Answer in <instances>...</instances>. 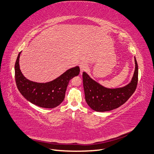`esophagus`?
Masks as SVG:
<instances>
[{
	"mask_svg": "<svg viewBox=\"0 0 154 154\" xmlns=\"http://www.w3.org/2000/svg\"><path fill=\"white\" fill-rule=\"evenodd\" d=\"M88 68V65L87 64L85 63H82L80 64V71H81V73H82L84 71L86 70Z\"/></svg>",
	"mask_w": 154,
	"mask_h": 154,
	"instance_id": "1",
	"label": "esophagus"
}]
</instances>
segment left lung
Instances as JSON below:
<instances>
[{"label":"left lung","mask_w":154,"mask_h":154,"mask_svg":"<svg viewBox=\"0 0 154 154\" xmlns=\"http://www.w3.org/2000/svg\"><path fill=\"white\" fill-rule=\"evenodd\" d=\"M135 70L131 82L122 88L110 89L101 86L84 72L83 86L86 103L97 112L111 111L123 105L135 91L138 84V67L134 57Z\"/></svg>","instance_id":"left-lung-1"}]
</instances>
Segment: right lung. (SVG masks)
Wrapping results in <instances>:
<instances>
[{
    "label": "right lung",
    "instance_id": "add662e5",
    "mask_svg": "<svg viewBox=\"0 0 154 154\" xmlns=\"http://www.w3.org/2000/svg\"><path fill=\"white\" fill-rule=\"evenodd\" d=\"M18 56L15 63V80L19 91L27 100L43 108L52 109L63 101L70 80L80 73L79 66L70 68L54 80L47 83H37L27 79L20 69Z\"/></svg>",
    "mask_w": 154,
    "mask_h": 154
}]
</instances>
